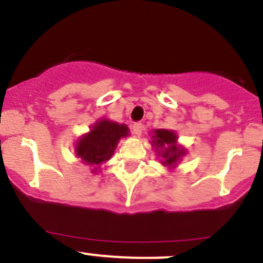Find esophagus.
<instances>
[{
    "label": "esophagus",
    "instance_id": "1",
    "mask_svg": "<svg viewBox=\"0 0 263 263\" xmlns=\"http://www.w3.org/2000/svg\"><path fill=\"white\" fill-rule=\"evenodd\" d=\"M132 132H134L135 136H141L142 124L141 123H135L134 126H132Z\"/></svg>",
    "mask_w": 263,
    "mask_h": 263
}]
</instances>
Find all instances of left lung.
Instances as JSON below:
<instances>
[{"instance_id": "8db88e82", "label": "left lung", "mask_w": 263, "mask_h": 263, "mask_svg": "<svg viewBox=\"0 0 263 263\" xmlns=\"http://www.w3.org/2000/svg\"><path fill=\"white\" fill-rule=\"evenodd\" d=\"M151 146L155 150L160 164L173 171L177 168L183 156L187 154V148L178 144V136L172 129H154L151 132Z\"/></svg>"}]
</instances>
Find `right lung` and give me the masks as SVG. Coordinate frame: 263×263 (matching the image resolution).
Segmentation results:
<instances>
[{
  "label": "right lung",
  "instance_id": "1",
  "mask_svg": "<svg viewBox=\"0 0 263 263\" xmlns=\"http://www.w3.org/2000/svg\"><path fill=\"white\" fill-rule=\"evenodd\" d=\"M127 136H129V129L126 124L100 118L92 124L89 132L79 137L75 154L82 163L92 166V173H97L100 165L112 158L119 140Z\"/></svg>",
  "mask_w": 263,
  "mask_h": 263
}]
</instances>
